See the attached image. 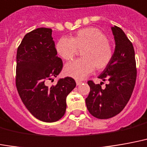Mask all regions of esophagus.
<instances>
[{"instance_id": "esophagus-1", "label": "esophagus", "mask_w": 147, "mask_h": 147, "mask_svg": "<svg viewBox=\"0 0 147 147\" xmlns=\"http://www.w3.org/2000/svg\"><path fill=\"white\" fill-rule=\"evenodd\" d=\"M82 83V82H80V81H76V85L77 86H79V85Z\"/></svg>"}]
</instances>
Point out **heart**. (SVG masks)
<instances>
[{"label": "heart", "instance_id": "1", "mask_svg": "<svg viewBox=\"0 0 147 147\" xmlns=\"http://www.w3.org/2000/svg\"><path fill=\"white\" fill-rule=\"evenodd\" d=\"M55 49L57 54L65 61L72 59L78 50L82 51V59L68 63L64 68L66 76L77 80L87 77L94 68L97 71L105 69L114 56V50L107 36L95 27L80 29L71 38H60Z\"/></svg>", "mask_w": 147, "mask_h": 147}]
</instances>
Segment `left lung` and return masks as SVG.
<instances>
[{"label":"left lung","instance_id":"1","mask_svg":"<svg viewBox=\"0 0 147 147\" xmlns=\"http://www.w3.org/2000/svg\"><path fill=\"white\" fill-rule=\"evenodd\" d=\"M115 50L111 61L98 76L108 83L105 88L88 81L90 92L86 104L89 112L99 119L112 118L124 109L131 97L136 80V64L133 45L119 27L111 28Z\"/></svg>","mask_w":147,"mask_h":147}]
</instances>
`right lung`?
Segmentation results:
<instances>
[{
    "instance_id": "1",
    "label": "right lung",
    "mask_w": 147,
    "mask_h": 147,
    "mask_svg": "<svg viewBox=\"0 0 147 147\" xmlns=\"http://www.w3.org/2000/svg\"><path fill=\"white\" fill-rule=\"evenodd\" d=\"M52 29L38 28L28 32L17 50L16 83L18 94L29 112L45 122H54L66 111V97L76 83L72 78L60 79L49 88L44 82L62 70L57 56ZM53 80V79H52Z\"/></svg>"
}]
</instances>
